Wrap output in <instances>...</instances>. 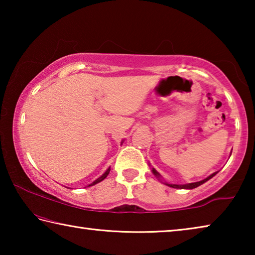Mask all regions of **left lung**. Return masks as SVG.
I'll use <instances>...</instances> for the list:
<instances>
[{
	"label": "left lung",
	"mask_w": 255,
	"mask_h": 255,
	"mask_svg": "<svg viewBox=\"0 0 255 255\" xmlns=\"http://www.w3.org/2000/svg\"><path fill=\"white\" fill-rule=\"evenodd\" d=\"M153 173L156 175V176H159V174L157 173L156 171H155L154 169H153ZM217 174V172H215V173H213L211 175H209L208 178H206L205 180H202V181H199V182H193V183H189V184H183V185H180V184H170V183H165L166 185H169V187H172V188H175V189H193V188H197V187H199V185H201L202 183H205L206 181H208L209 179H211L213 178L214 175H216Z\"/></svg>",
	"instance_id": "obj_1"
}]
</instances>
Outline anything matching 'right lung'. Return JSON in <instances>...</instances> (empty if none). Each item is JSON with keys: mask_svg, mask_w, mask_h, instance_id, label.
<instances>
[{"mask_svg": "<svg viewBox=\"0 0 255 255\" xmlns=\"http://www.w3.org/2000/svg\"><path fill=\"white\" fill-rule=\"evenodd\" d=\"M109 172H110V167H109V169H108L106 172H105V173H103L101 176H100V178H99V179H97L96 181H94V182H92L91 184H90L89 185V187H91V185H93V184H97V183H99V182H101V181L102 180H105L106 178H107V175L108 174H109Z\"/></svg>", "mask_w": 255, "mask_h": 255, "instance_id": "obj_1", "label": "right lung"}]
</instances>
